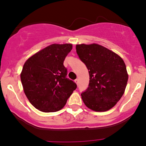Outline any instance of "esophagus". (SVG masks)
<instances>
[{
    "label": "esophagus",
    "mask_w": 146,
    "mask_h": 146,
    "mask_svg": "<svg viewBox=\"0 0 146 146\" xmlns=\"http://www.w3.org/2000/svg\"><path fill=\"white\" fill-rule=\"evenodd\" d=\"M75 82H76V84H77V85H78V82H79V81H78V79H76V80H75Z\"/></svg>",
    "instance_id": "1"
}]
</instances>
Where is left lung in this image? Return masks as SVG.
Returning a JSON list of instances; mask_svg holds the SVG:
<instances>
[{"label":"left lung","mask_w":146,"mask_h":146,"mask_svg":"<svg viewBox=\"0 0 146 146\" xmlns=\"http://www.w3.org/2000/svg\"><path fill=\"white\" fill-rule=\"evenodd\" d=\"M76 52L90 75L89 86L81 94L84 104L93 111H108L125 92L129 75L124 61L98 44H77Z\"/></svg>","instance_id":"left-lung-1"}]
</instances>
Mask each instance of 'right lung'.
Listing matches in <instances>:
<instances>
[{
    "label": "right lung",
    "mask_w": 146,
    "mask_h": 146,
    "mask_svg": "<svg viewBox=\"0 0 146 146\" xmlns=\"http://www.w3.org/2000/svg\"><path fill=\"white\" fill-rule=\"evenodd\" d=\"M71 44H53L36 52L25 61L20 73L23 90L29 102L43 112H55L66 105L76 89L66 78L64 66Z\"/></svg>",
    "instance_id": "obj_1"
}]
</instances>
